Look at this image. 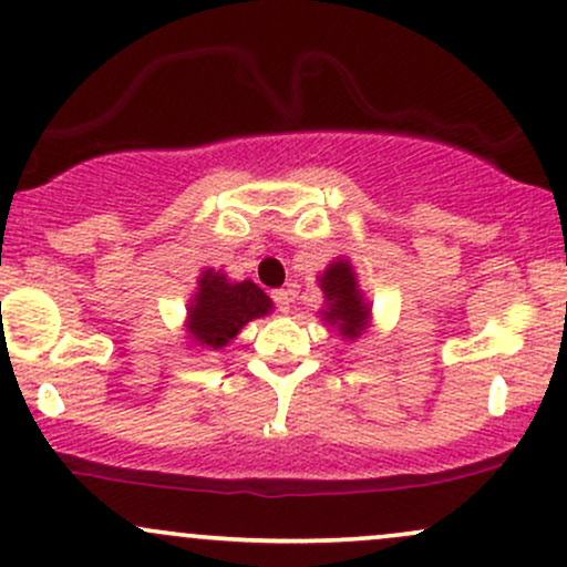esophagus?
Returning a JSON list of instances; mask_svg holds the SVG:
<instances>
[{
	"label": "esophagus",
	"mask_w": 567,
	"mask_h": 567,
	"mask_svg": "<svg viewBox=\"0 0 567 567\" xmlns=\"http://www.w3.org/2000/svg\"><path fill=\"white\" fill-rule=\"evenodd\" d=\"M295 295H297V286H295V284H289V286H286V289L272 291V299H276L278 310H281V312H289L291 302H295Z\"/></svg>",
	"instance_id": "esophagus-1"
}]
</instances>
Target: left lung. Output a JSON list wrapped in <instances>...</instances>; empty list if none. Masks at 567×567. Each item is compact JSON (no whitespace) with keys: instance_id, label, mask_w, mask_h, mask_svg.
<instances>
[{"instance_id":"obj_1","label":"left lung","mask_w":567,"mask_h":567,"mask_svg":"<svg viewBox=\"0 0 567 567\" xmlns=\"http://www.w3.org/2000/svg\"><path fill=\"white\" fill-rule=\"evenodd\" d=\"M318 286L323 291L321 321L337 331L344 342H355L371 329V302L358 284V272L348 257H334L321 276Z\"/></svg>"}]
</instances>
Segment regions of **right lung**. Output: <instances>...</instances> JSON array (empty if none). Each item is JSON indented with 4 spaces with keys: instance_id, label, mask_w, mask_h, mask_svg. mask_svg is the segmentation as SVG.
I'll use <instances>...</instances> for the list:
<instances>
[{
    "instance_id": "add662e5",
    "label": "right lung",
    "mask_w": 567,
    "mask_h": 567,
    "mask_svg": "<svg viewBox=\"0 0 567 567\" xmlns=\"http://www.w3.org/2000/svg\"><path fill=\"white\" fill-rule=\"evenodd\" d=\"M272 312V299L255 281H230L215 268L202 270L190 295L185 334L198 350L217 352L241 334L255 318Z\"/></svg>"
}]
</instances>
